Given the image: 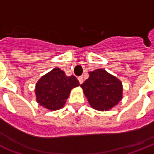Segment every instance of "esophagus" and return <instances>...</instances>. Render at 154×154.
<instances>
[{"label":"esophagus","mask_w":154,"mask_h":154,"mask_svg":"<svg viewBox=\"0 0 154 154\" xmlns=\"http://www.w3.org/2000/svg\"><path fill=\"white\" fill-rule=\"evenodd\" d=\"M78 80H79V82H80V84H81L83 82H84V78H83L82 76H80V77H78Z\"/></svg>","instance_id":"obj_1"}]
</instances>
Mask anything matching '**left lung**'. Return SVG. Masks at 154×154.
Returning a JSON list of instances; mask_svg holds the SVG:
<instances>
[{
  "instance_id": "obj_1",
  "label": "left lung",
  "mask_w": 154,
  "mask_h": 154,
  "mask_svg": "<svg viewBox=\"0 0 154 154\" xmlns=\"http://www.w3.org/2000/svg\"><path fill=\"white\" fill-rule=\"evenodd\" d=\"M89 75L80 87L94 109L106 111L121 100L123 86L119 79L103 69L89 72Z\"/></svg>"
}]
</instances>
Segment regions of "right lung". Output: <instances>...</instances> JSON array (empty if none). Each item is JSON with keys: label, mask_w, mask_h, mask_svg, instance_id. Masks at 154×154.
Returning <instances> with one entry per match:
<instances>
[{"label": "right lung", "mask_w": 154, "mask_h": 154, "mask_svg": "<svg viewBox=\"0 0 154 154\" xmlns=\"http://www.w3.org/2000/svg\"><path fill=\"white\" fill-rule=\"evenodd\" d=\"M80 85L74 76H66L58 67L43 76L36 84L37 102L49 110H59L63 106L70 91Z\"/></svg>", "instance_id": "obj_1"}]
</instances>
